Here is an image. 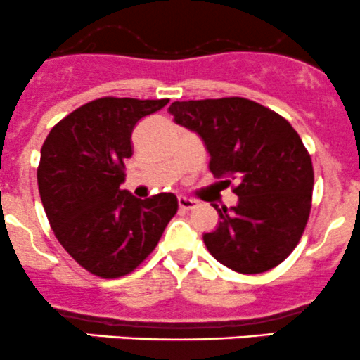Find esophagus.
Masks as SVG:
<instances>
[{
    "label": "esophagus",
    "instance_id": "obj_1",
    "mask_svg": "<svg viewBox=\"0 0 360 360\" xmlns=\"http://www.w3.org/2000/svg\"><path fill=\"white\" fill-rule=\"evenodd\" d=\"M195 205H198V201H194V199L185 198V195H180L179 198V206L181 210H191V208H194Z\"/></svg>",
    "mask_w": 360,
    "mask_h": 360
}]
</instances>
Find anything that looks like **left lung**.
I'll use <instances>...</instances> for the list:
<instances>
[{"instance_id":"8db88e82","label":"left lung","mask_w":360,"mask_h":360,"mask_svg":"<svg viewBox=\"0 0 360 360\" xmlns=\"http://www.w3.org/2000/svg\"><path fill=\"white\" fill-rule=\"evenodd\" d=\"M168 112L201 138L210 172L238 181L236 206L213 205L219 226L202 234L210 254L245 275L285 261L311 208L313 166L300 134L278 113L245 98L175 101Z\"/></svg>"}]
</instances>
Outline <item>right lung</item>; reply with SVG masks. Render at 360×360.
Returning a JSON list of instances; mask_svg holds the SVG:
<instances>
[{
	"mask_svg": "<svg viewBox=\"0 0 360 360\" xmlns=\"http://www.w3.org/2000/svg\"><path fill=\"white\" fill-rule=\"evenodd\" d=\"M168 99L99 98L52 127L44 141L38 188L64 250L101 278L127 275L148 257L179 210L176 195L138 199L122 191L131 134Z\"/></svg>",
	"mask_w": 360,
	"mask_h": 360,
	"instance_id": "right-lung-1",
	"label": "right lung"
}]
</instances>
